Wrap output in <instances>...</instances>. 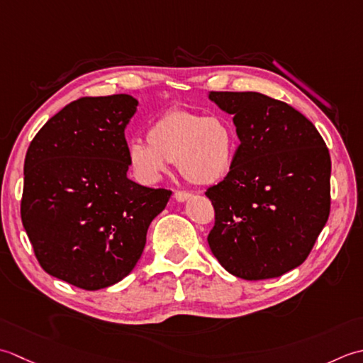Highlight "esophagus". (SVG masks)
I'll use <instances>...</instances> for the list:
<instances>
[{
  "mask_svg": "<svg viewBox=\"0 0 363 363\" xmlns=\"http://www.w3.org/2000/svg\"><path fill=\"white\" fill-rule=\"evenodd\" d=\"M174 197H175L177 202H186L188 199L191 197V194H189V192H186V191H177L175 194H174Z\"/></svg>",
  "mask_w": 363,
  "mask_h": 363,
  "instance_id": "esophagus-1",
  "label": "esophagus"
}]
</instances>
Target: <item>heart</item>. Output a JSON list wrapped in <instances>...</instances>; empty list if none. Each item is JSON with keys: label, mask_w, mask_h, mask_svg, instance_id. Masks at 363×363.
Returning <instances> with one entry per match:
<instances>
[{"label": "heart", "mask_w": 363, "mask_h": 363, "mask_svg": "<svg viewBox=\"0 0 363 363\" xmlns=\"http://www.w3.org/2000/svg\"><path fill=\"white\" fill-rule=\"evenodd\" d=\"M147 140L128 145V162L140 180L155 183L177 162L184 180L208 186L228 175L235 161L236 139L224 117L172 109L152 123Z\"/></svg>", "instance_id": "obj_1"}]
</instances>
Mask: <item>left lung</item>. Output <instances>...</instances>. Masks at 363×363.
I'll return each mask as SVG.
<instances>
[{
    "mask_svg": "<svg viewBox=\"0 0 363 363\" xmlns=\"http://www.w3.org/2000/svg\"><path fill=\"white\" fill-rule=\"evenodd\" d=\"M233 116L240 145L225 179L205 192L216 220L213 255L244 280L304 263L330 211V155L315 125L258 92H210Z\"/></svg>",
    "mask_w": 363,
    "mask_h": 363,
    "instance_id": "1",
    "label": "left lung"
}]
</instances>
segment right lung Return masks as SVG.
Wrapping results in <instances>:
<instances>
[{
  "mask_svg": "<svg viewBox=\"0 0 363 363\" xmlns=\"http://www.w3.org/2000/svg\"><path fill=\"white\" fill-rule=\"evenodd\" d=\"M138 100L83 97L43 125L25 158L21 223L50 276L95 291L121 282L171 191L127 177L125 128Z\"/></svg>",
  "mask_w": 363,
  "mask_h": 363,
  "instance_id": "obj_1",
  "label": "right lung"
}]
</instances>
